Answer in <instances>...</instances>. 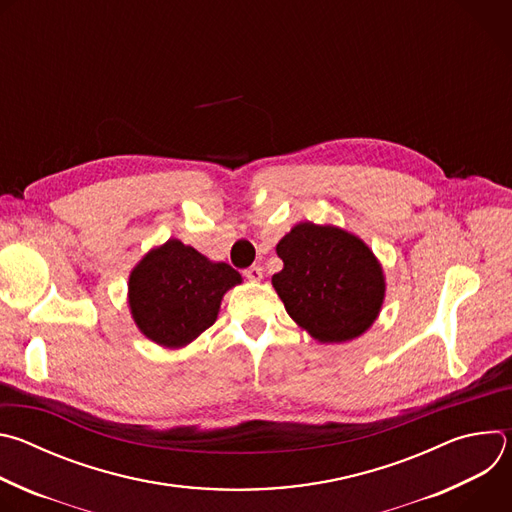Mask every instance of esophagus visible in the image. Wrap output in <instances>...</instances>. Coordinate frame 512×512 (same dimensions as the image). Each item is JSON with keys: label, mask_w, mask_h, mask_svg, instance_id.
Wrapping results in <instances>:
<instances>
[{"label": "esophagus", "mask_w": 512, "mask_h": 512, "mask_svg": "<svg viewBox=\"0 0 512 512\" xmlns=\"http://www.w3.org/2000/svg\"><path fill=\"white\" fill-rule=\"evenodd\" d=\"M245 277H247L249 281H261V279H263V267L251 265L249 269H245Z\"/></svg>", "instance_id": "34e87169"}]
</instances>
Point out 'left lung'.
<instances>
[{"mask_svg":"<svg viewBox=\"0 0 512 512\" xmlns=\"http://www.w3.org/2000/svg\"><path fill=\"white\" fill-rule=\"evenodd\" d=\"M283 269L271 277L287 314L314 340L340 344L377 320L385 275L375 253L356 235L300 223L275 247Z\"/></svg>","mask_w":512,"mask_h":512,"instance_id":"left-lung-1","label":"left lung"}]
</instances>
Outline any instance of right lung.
I'll return each mask as SVG.
<instances>
[{"instance_id":"1","label":"right lung","mask_w":512,"mask_h":512,"mask_svg":"<svg viewBox=\"0 0 512 512\" xmlns=\"http://www.w3.org/2000/svg\"><path fill=\"white\" fill-rule=\"evenodd\" d=\"M241 281L229 263H214L170 239L133 267L129 310L143 336L164 348H182L216 322L223 296Z\"/></svg>"}]
</instances>
